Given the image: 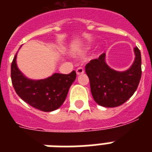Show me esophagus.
Listing matches in <instances>:
<instances>
[{
    "instance_id": "34e87169",
    "label": "esophagus",
    "mask_w": 152,
    "mask_h": 152,
    "mask_svg": "<svg viewBox=\"0 0 152 152\" xmlns=\"http://www.w3.org/2000/svg\"><path fill=\"white\" fill-rule=\"evenodd\" d=\"M84 72V69H83V68H81V67H80V68H78V69H76V74L77 75H82V74Z\"/></svg>"
}]
</instances>
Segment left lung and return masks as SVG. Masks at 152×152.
I'll use <instances>...</instances> for the list:
<instances>
[{
	"label": "left lung",
	"mask_w": 152,
	"mask_h": 152,
	"mask_svg": "<svg viewBox=\"0 0 152 152\" xmlns=\"http://www.w3.org/2000/svg\"><path fill=\"white\" fill-rule=\"evenodd\" d=\"M134 53V61L124 72L109 67L105 53L86 64L85 72L90 80L91 95L99 105L116 107L125 103L134 94L142 73L140 51L135 47Z\"/></svg>",
	"instance_id": "left-lung-1"
}]
</instances>
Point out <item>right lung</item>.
<instances>
[{
	"label": "right lung",
	"mask_w": 152,
	"mask_h": 152,
	"mask_svg": "<svg viewBox=\"0 0 152 152\" xmlns=\"http://www.w3.org/2000/svg\"><path fill=\"white\" fill-rule=\"evenodd\" d=\"M16 54L11 65L12 83L16 94L30 106L44 112L59 108L76 80V72L72 71L68 75L53 73L43 80H31L18 69Z\"/></svg>",
	"instance_id": "add662e5"
}]
</instances>
